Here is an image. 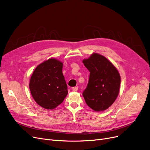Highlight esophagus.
I'll return each mask as SVG.
<instances>
[{
  "mask_svg": "<svg viewBox=\"0 0 150 150\" xmlns=\"http://www.w3.org/2000/svg\"><path fill=\"white\" fill-rule=\"evenodd\" d=\"M72 90H73L74 91H78V87H77V86L73 87V88H72Z\"/></svg>",
  "mask_w": 150,
  "mask_h": 150,
  "instance_id": "1",
  "label": "esophagus"
}]
</instances>
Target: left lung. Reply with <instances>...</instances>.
<instances>
[{
  "mask_svg": "<svg viewBox=\"0 0 150 150\" xmlns=\"http://www.w3.org/2000/svg\"><path fill=\"white\" fill-rule=\"evenodd\" d=\"M89 71L88 85L83 93L87 105L96 112L111 106L119 94L121 77L118 70L105 57L93 53L83 61Z\"/></svg>",
  "mask_w": 150,
  "mask_h": 150,
  "instance_id": "1",
  "label": "left lung"
}]
</instances>
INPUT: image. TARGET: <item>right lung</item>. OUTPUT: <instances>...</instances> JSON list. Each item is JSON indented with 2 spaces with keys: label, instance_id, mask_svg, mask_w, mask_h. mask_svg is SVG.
<instances>
[{
  "label": "right lung",
  "instance_id": "obj_1",
  "mask_svg": "<svg viewBox=\"0 0 150 150\" xmlns=\"http://www.w3.org/2000/svg\"><path fill=\"white\" fill-rule=\"evenodd\" d=\"M62 65L61 61L51 58L39 64L30 77L29 89L32 96L44 108H55L68 94Z\"/></svg>",
  "mask_w": 150,
  "mask_h": 150
}]
</instances>
